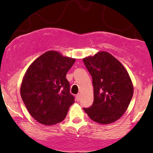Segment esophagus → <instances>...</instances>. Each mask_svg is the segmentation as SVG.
Segmentation results:
<instances>
[{
    "instance_id": "1",
    "label": "esophagus",
    "mask_w": 153,
    "mask_h": 153,
    "mask_svg": "<svg viewBox=\"0 0 153 153\" xmlns=\"http://www.w3.org/2000/svg\"><path fill=\"white\" fill-rule=\"evenodd\" d=\"M80 94H78L76 95V101H79V100H80Z\"/></svg>"
}]
</instances>
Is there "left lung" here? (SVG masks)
I'll use <instances>...</instances> for the list:
<instances>
[{
	"label": "left lung",
	"instance_id": "obj_1",
	"mask_svg": "<svg viewBox=\"0 0 153 153\" xmlns=\"http://www.w3.org/2000/svg\"><path fill=\"white\" fill-rule=\"evenodd\" d=\"M82 60L92 76L94 96L92 106L84 111L99 124L116 122L125 113L134 93L129 73L118 59L104 51Z\"/></svg>",
	"mask_w": 153,
	"mask_h": 153
}]
</instances>
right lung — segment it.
Listing matches in <instances>:
<instances>
[{
  "label": "right lung",
  "mask_w": 153,
  "mask_h": 153,
  "mask_svg": "<svg viewBox=\"0 0 153 153\" xmlns=\"http://www.w3.org/2000/svg\"><path fill=\"white\" fill-rule=\"evenodd\" d=\"M75 59L50 50L28 68L21 85V96L28 111L44 125H54L66 117L75 102L66 74Z\"/></svg>",
  "instance_id": "right-lung-1"
}]
</instances>
